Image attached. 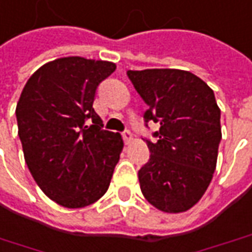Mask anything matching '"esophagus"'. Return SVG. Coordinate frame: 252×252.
<instances>
[{"instance_id": "esophagus-1", "label": "esophagus", "mask_w": 252, "mask_h": 252, "mask_svg": "<svg viewBox=\"0 0 252 252\" xmlns=\"http://www.w3.org/2000/svg\"><path fill=\"white\" fill-rule=\"evenodd\" d=\"M123 139H124L126 143H129V142L132 140V133L129 132V131H124V132H123Z\"/></svg>"}]
</instances>
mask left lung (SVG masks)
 Instances as JSON below:
<instances>
[{"label": "left lung", "mask_w": 252, "mask_h": 252, "mask_svg": "<svg viewBox=\"0 0 252 252\" xmlns=\"http://www.w3.org/2000/svg\"><path fill=\"white\" fill-rule=\"evenodd\" d=\"M126 76L148 104L145 126L157 123V142L146 139L149 161L139 169L140 190L157 210L188 211L211 182L222 139L220 110L214 91L190 71L128 70Z\"/></svg>", "instance_id": "1"}]
</instances>
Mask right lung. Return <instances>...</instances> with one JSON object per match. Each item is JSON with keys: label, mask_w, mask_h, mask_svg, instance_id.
<instances>
[{"label": "right lung", "mask_w": 252, "mask_h": 252, "mask_svg": "<svg viewBox=\"0 0 252 252\" xmlns=\"http://www.w3.org/2000/svg\"><path fill=\"white\" fill-rule=\"evenodd\" d=\"M112 62L80 56L41 66L16 106L18 133L27 167L40 189L67 208L95 203L109 189L123 150L120 133L103 129L92 104Z\"/></svg>", "instance_id": "right-lung-1"}]
</instances>
